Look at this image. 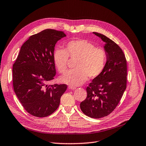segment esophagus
Listing matches in <instances>:
<instances>
[{
  "mask_svg": "<svg viewBox=\"0 0 146 146\" xmlns=\"http://www.w3.org/2000/svg\"><path fill=\"white\" fill-rule=\"evenodd\" d=\"M68 89H69V90H75V89H76V87L72 86H68Z\"/></svg>",
  "mask_w": 146,
  "mask_h": 146,
  "instance_id": "esophagus-1",
  "label": "esophagus"
}]
</instances>
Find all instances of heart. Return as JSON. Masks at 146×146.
<instances>
[{"instance_id":"obj_1","label":"heart","mask_w":146,"mask_h":146,"mask_svg":"<svg viewBox=\"0 0 146 146\" xmlns=\"http://www.w3.org/2000/svg\"><path fill=\"white\" fill-rule=\"evenodd\" d=\"M68 56L77 60L76 70L67 72L60 80L72 86L83 84L88 78L91 79L98 77L103 72L107 62V54L103 49L96 48L85 39L73 40L66 44V50L57 48L54 52V64L61 73L66 71Z\"/></svg>"}]
</instances>
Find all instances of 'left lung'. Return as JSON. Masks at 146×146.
<instances>
[{
  "instance_id": "obj_1",
  "label": "left lung",
  "mask_w": 146,
  "mask_h": 146,
  "mask_svg": "<svg viewBox=\"0 0 146 146\" xmlns=\"http://www.w3.org/2000/svg\"><path fill=\"white\" fill-rule=\"evenodd\" d=\"M92 33L105 43L107 62L103 72L86 88L87 97L80 107L85 115L99 119L110 114L121 99L126 87L127 66L122 50L115 42L101 33Z\"/></svg>"
}]
</instances>
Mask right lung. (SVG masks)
Segmentation results:
<instances>
[{
    "label": "right lung",
    "mask_w": 146,
    "mask_h": 146,
    "mask_svg": "<svg viewBox=\"0 0 146 146\" xmlns=\"http://www.w3.org/2000/svg\"><path fill=\"white\" fill-rule=\"evenodd\" d=\"M64 31L46 29L30 36L21 46L13 65V86L29 113L43 117L58 107L65 84L48 85L56 74L54 62L55 44L66 37Z\"/></svg>",
    "instance_id": "1"
}]
</instances>
